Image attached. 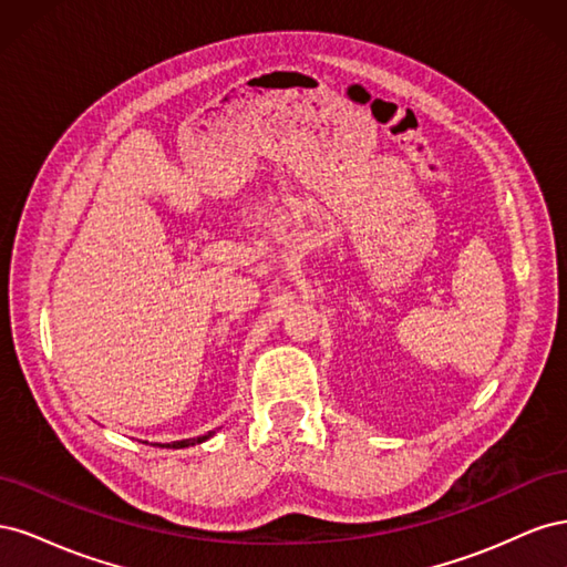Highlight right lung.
<instances>
[{
  "label": "right lung",
  "instance_id": "obj_1",
  "mask_svg": "<svg viewBox=\"0 0 567 567\" xmlns=\"http://www.w3.org/2000/svg\"><path fill=\"white\" fill-rule=\"evenodd\" d=\"M215 435V431H210L208 435H200V437H188V440H177V442H167L161 444V447H169V450H184V447H194V444H200L205 440H210Z\"/></svg>",
  "mask_w": 567,
  "mask_h": 567
}]
</instances>
